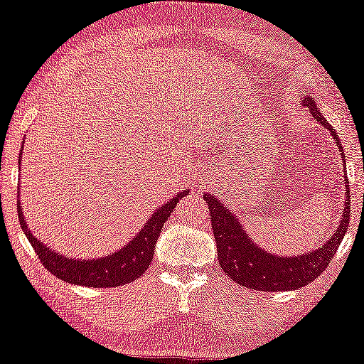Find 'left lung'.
<instances>
[{"mask_svg":"<svg viewBox=\"0 0 364 364\" xmlns=\"http://www.w3.org/2000/svg\"><path fill=\"white\" fill-rule=\"evenodd\" d=\"M304 107H307L310 115L315 120L321 122L323 129L329 130L332 137L336 139V146L339 147L341 154H343V144L339 142L334 127L327 124L312 96H304ZM344 185L346 201L343 205V218H341L334 234L315 251L299 254V256H282V254H273L259 247L249 237L247 230L244 229L239 218L230 212L227 205L222 203L213 195L203 193V198L210 210V220H212L213 235H215L220 268L224 269V273L232 282L242 284L246 288H252V290L283 291L307 287L310 282L321 277L323 269L329 266L332 256L336 254L341 240L344 239L346 232H348L349 215H351V198H349V181L346 176V171Z\"/></svg>","mask_w":364,"mask_h":364,"instance_id":"8db88e82","label":"left lung"}]
</instances>
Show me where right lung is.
I'll use <instances>...</instances> for the list:
<instances>
[{"label": "right lung", "mask_w": 364, "mask_h": 364, "mask_svg": "<svg viewBox=\"0 0 364 364\" xmlns=\"http://www.w3.org/2000/svg\"><path fill=\"white\" fill-rule=\"evenodd\" d=\"M188 193L190 191L185 188V190L176 193V196H173L168 203H163L159 208H156V212L149 218L147 224L140 229L137 235H134L129 244L112 252L110 256L98 257V259H80V257L64 256V254L49 247L47 244L41 242V239L35 237L30 232L27 222H25L20 200L16 201V205H18L21 229H23L35 252H37L38 259L55 278L63 279L65 283L81 284V287L113 288L134 282V279L146 273L152 261V256H154L157 237H159L164 222L168 220L178 201Z\"/></svg>", "instance_id": "1"}]
</instances>
